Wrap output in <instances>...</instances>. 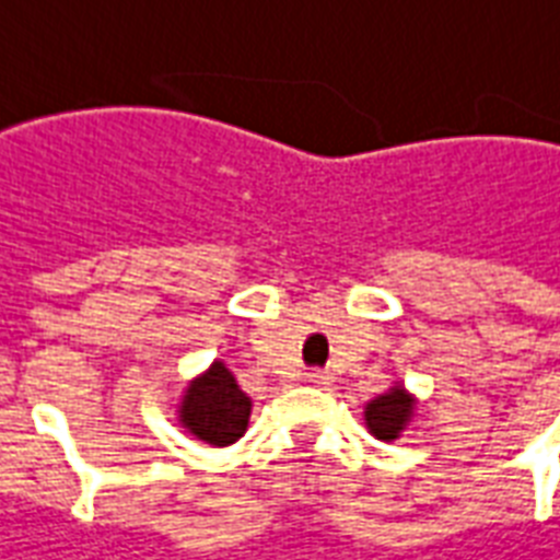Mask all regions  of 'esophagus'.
Here are the masks:
<instances>
[{
    "label": "esophagus",
    "mask_w": 560,
    "mask_h": 560,
    "mask_svg": "<svg viewBox=\"0 0 560 560\" xmlns=\"http://www.w3.org/2000/svg\"><path fill=\"white\" fill-rule=\"evenodd\" d=\"M330 380H334V376L327 374V371H307V374H304V383L316 385V388H327Z\"/></svg>",
    "instance_id": "34e87169"
}]
</instances>
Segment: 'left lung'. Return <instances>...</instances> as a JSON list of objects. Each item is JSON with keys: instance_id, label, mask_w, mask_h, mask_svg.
I'll return each mask as SVG.
<instances>
[{"instance_id": "8db88e82", "label": "left lung", "mask_w": 560, "mask_h": 560, "mask_svg": "<svg viewBox=\"0 0 560 560\" xmlns=\"http://www.w3.org/2000/svg\"><path fill=\"white\" fill-rule=\"evenodd\" d=\"M413 397L402 385H394L365 406V425L376 440H397L406 425L411 422Z\"/></svg>"}]
</instances>
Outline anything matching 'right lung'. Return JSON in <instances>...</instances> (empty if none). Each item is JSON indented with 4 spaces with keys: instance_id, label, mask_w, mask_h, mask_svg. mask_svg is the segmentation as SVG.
Here are the masks:
<instances>
[{
    "instance_id": "obj_1",
    "label": "right lung",
    "mask_w": 560,
    "mask_h": 560,
    "mask_svg": "<svg viewBox=\"0 0 560 560\" xmlns=\"http://www.w3.org/2000/svg\"><path fill=\"white\" fill-rule=\"evenodd\" d=\"M253 399L238 388L233 371L224 362H212L209 371L186 385L177 406V420L189 434L209 445H233L244 438Z\"/></svg>"
}]
</instances>
